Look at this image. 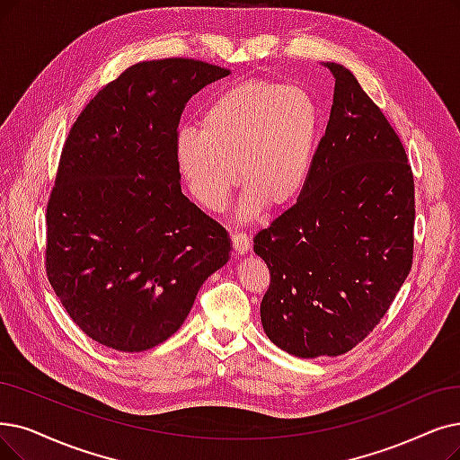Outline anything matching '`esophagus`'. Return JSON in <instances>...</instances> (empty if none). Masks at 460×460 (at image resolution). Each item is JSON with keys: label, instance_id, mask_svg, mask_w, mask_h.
<instances>
[{"label": "esophagus", "instance_id": "1", "mask_svg": "<svg viewBox=\"0 0 460 460\" xmlns=\"http://www.w3.org/2000/svg\"><path fill=\"white\" fill-rule=\"evenodd\" d=\"M232 245H234L235 254H245L251 249L249 235L243 234V232H234L232 234Z\"/></svg>", "mask_w": 460, "mask_h": 460}]
</instances>
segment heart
<instances>
[{
	"mask_svg": "<svg viewBox=\"0 0 460 460\" xmlns=\"http://www.w3.org/2000/svg\"><path fill=\"white\" fill-rule=\"evenodd\" d=\"M319 105L307 90L245 81L213 98L198 130L175 136V162L190 196L208 211H223L237 181L245 187L240 220L283 208L309 179L319 141Z\"/></svg>",
	"mask_w": 460,
	"mask_h": 460,
	"instance_id": "b5f03b06",
	"label": "heart"
}]
</instances>
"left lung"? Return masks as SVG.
<instances>
[{"label":"left lung","instance_id":"1","mask_svg":"<svg viewBox=\"0 0 460 460\" xmlns=\"http://www.w3.org/2000/svg\"><path fill=\"white\" fill-rule=\"evenodd\" d=\"M334 98L296 204L252 237L271 283L264 332L300 358L336 357L368 336L413 259V175L406 151L347 67L323 62Z\"/></svg>","mask_w":460,"mask_h":460}]
</instances>
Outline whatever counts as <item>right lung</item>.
Wrapping results in <instances>:
<instances>
[{
  "mask_svg": "<svg viewBox=\"0 0 460 460\" xmlns=\"http://www.w3.org/2000/svg\"><path fill=\"white\" fill-rule=\"evenodd\" d=\"M230 69L141 62L98 92L67 136L47 206V275L94 341L153 349L230 261V237L181 192L175 136L187 102Z\"/></svg>",
  "mask_w": 460,
  "mask_h": 460,
  "instance_id": "obj_1",
  "label": "right lung"
}]
</instances>
